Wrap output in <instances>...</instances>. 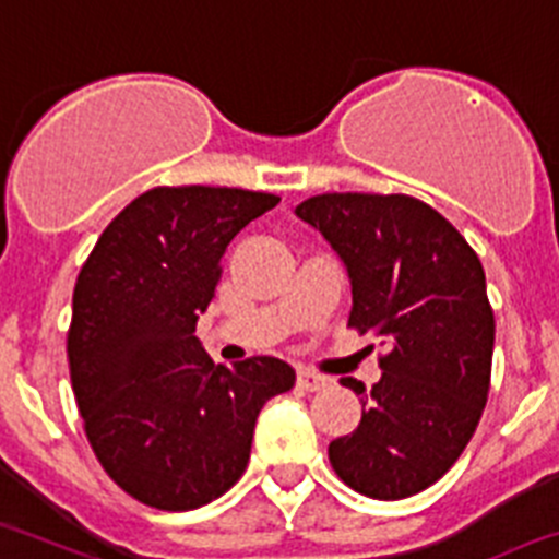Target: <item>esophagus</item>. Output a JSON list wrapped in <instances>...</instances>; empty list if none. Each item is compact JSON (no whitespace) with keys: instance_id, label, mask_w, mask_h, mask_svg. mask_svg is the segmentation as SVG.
Returning <instances> with one entry per match:
<instances>
[{"instance_id":"1","label":"esophagus","mask_w":559,"mask_h":559,"mask_svg":"<svg viewBox=\"0 0 559 559\" xmlns=\"http://www.w3.org/2000/svg\"><path fill=\"white\" fill-rule=\"evenodd\" d=\"M326 382H330L326 377H321V373L316 371H307V368H301V371L296 373V385H299L301 391H321Z\"/></svg>"}]
</instances>
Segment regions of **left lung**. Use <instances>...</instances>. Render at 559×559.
<instances>
[{
    "label": "left lung",
    "instance_id": "1",
    "mask_svg": "<svg viewBox=\"0 0 559 559\" xmlns=\"http://www.w3.org/2000/svg\"><path fill=\"white\" fill-rule=\"evenodd\" d=\"M296 216L324 235L352 285L349 326L388 355L352 435L330 443L343 483L393 501L438 483L488 402L493 310L477 252L438 210L404 193H321Z\"/></svg>",
    "mask_w": 559,
    "mask_h": 559
}]
</instances>
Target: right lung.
Here are the masks:
<instances>
[{"label": "right lung", "instance_id": "add662e5", "mask_svg": "<svg viewBox=\"0 0 559 559\" xmlns=\"http://www.w3.org/2000/svg\"><path fill=\"white\" fill-rule=\"evenodd\" d=\"M276 204L240 188H152L107 224L76 276V407L102 468L143 504L182 513L227 493L263 404L294 388L288 362L216 366L193 335L229 240Z\"/></svg>", "mask_w": 559, "mask_h": 559}]
</instances>
